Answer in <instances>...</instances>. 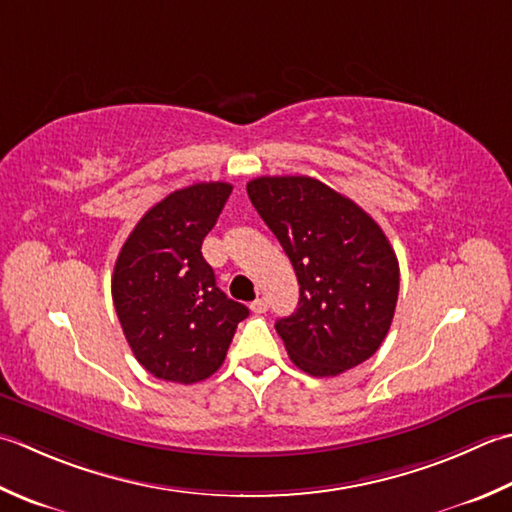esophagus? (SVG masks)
<instances>
[{"label": "esophagus", "instance_id": "esophagus-1", "mask_svg": "<svg viewBox=\"0 0 512 512\" xmlns=\"http://www.w3.org/2000/svg\"><path fill=\"white\" fill-rule=\"evenodd\" d=\"M250 310H253L255 315H262V313H266V310H268V302H266L264 297H257L255 302L250 304Z\"/></svg>", "mask_w": 512, "mask_h": 512}]
</instances>
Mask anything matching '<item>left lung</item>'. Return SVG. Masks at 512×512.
I'll return each mask as SVG.
<instances>
[{
  "label": "left lung",
  "mask_w": 512,
  "mask_h": 512,
  "mask_svg": "<svg viewBox=\"0 0 512 512\" xmlns=\"http://www.w3.org/2000/svg\"><path fill=\"white\" fill-rule=\"evenodd\" d=\"M246 190L299 282L297 310L275 324L293 364L335 377L373 357L399 295V264L384 230L313 177H257Z\"/></svg>",
  "instance_id": "obj_1"
}]
</instances>
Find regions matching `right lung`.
<instances>
[{
    "mask_svg": "<svg viewBox=\"0 0 512 512\" xmlns=\"http://www.w3.org/2000/svg\"><path fill=\"white\" fill-rule=\"evenodd\" d=\"M233 186L202 182L166 195L139 219L110 288L126 342L150 375L195 384L224 364L248 308L215 284L202 242Z\"/></svg>",
    "mask_w": 512,
    "mask_h": 512,
    "instance_id": "add662e5",
    "label": "right lung"
}]
</instances>
